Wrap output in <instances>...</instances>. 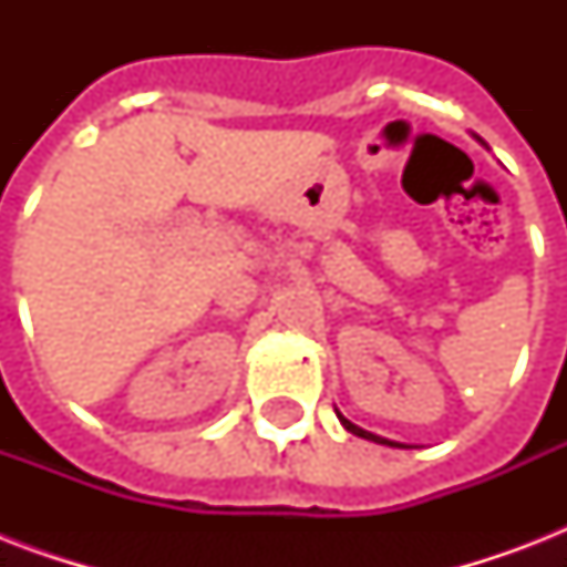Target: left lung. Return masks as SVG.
Masks as SVG:
<instances>
[{
    "mask_svg": "<svg viewBox=\"0 0 567 567\" xmlns=\"http://www.w3.org/2000/svg\"><path fill=\"white\" fill-rule=\"evenodd\" d=\"M476 141H480V137H476ZM336 414H338V421H341V426H344L347 432H353V435H359V439H368V441H377V444H388V447H403V444H400V441H391V439H382V435H373V432H368V430H362V426H355L353 421H347L344 414L338 412L336 409Z\"/></svg>",
    "mask_w": 567,
    "mask_h": 567,
    "instance_id": "1",
    "label": "left lung"
}]
</instances>
